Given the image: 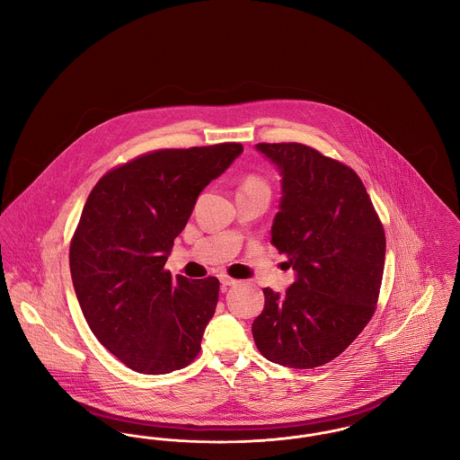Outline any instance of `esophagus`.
I'll return each instance as SVG.
<instances>
[{"label":"esophagus","instance_id":"esophagus-1","mask_svg":"<svg viewBox=\"0 0 460 460\" xmlns=\"http://www.w3.org/2000/svg\"><path fill=\"white\" fill-rule=\"evenodd\" d=\"M219 282H221L223 286H235V284H237V280L232 279V277H228V275H221V277H219Z\"/></svg>","mask_w":460,"mask_h":460}]
</instances>
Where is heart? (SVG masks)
Returning a JSON list of instances; mask_svg holds the SVG:
<instances>
[{
    "label": "heart",
    "mask_w": 460,
    "mask_h": 460,
    "mask_svg": "<svg viewBox=\"0 0 460 460\" xmlns=\"http://www.w3.org/2000/svg\"><path fill=\"white\" fill-rule=\"evenodd\" d=\"M239 190H268V183L263 176L251 172V174L243 176Z\"/></svg>",
    "instance_id": "1"
}]
</instances>
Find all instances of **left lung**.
I'll return each mask as SVG.
<instances>
[{
  "label": "left lung",
  "instance_id": "1",
  "mask_svg": "<svg viewBox=\"0 0 460 460\" xmlns=\"http://www.w3.org/2000/svg\"><path fill=\"white\" fill-rule=\"evenodd\" d=\"M256 146L282 174L271 243L297 277L284 296L263 289L252 338L270 362L314 368L358 338L377 308L385 226L349 166L296 142Z\"/></svg>",
  "mask_w": 460,
  "mask_h": 460
}]
</instances>
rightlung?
I'll list each match as a JSON object with an SVG mask.
<instances>
[{"mask_svg": "<svg viewBox=\"0 0 460 460\" xmlns=\"http://www.w3.org/2000/svg\"><path fill=\"white\" fill-rule=\"evenodd\" d=\"M242 150H152L107 171L86 199L69 251L75 296L98 341L140 374H170L200 351L219 280L172 279L164 265L199 194Z\"/></svg>", "mask_w": 460, "mask_h": 460, "instance_id": "obj_1", "label": "right lung"}]
</instances>
